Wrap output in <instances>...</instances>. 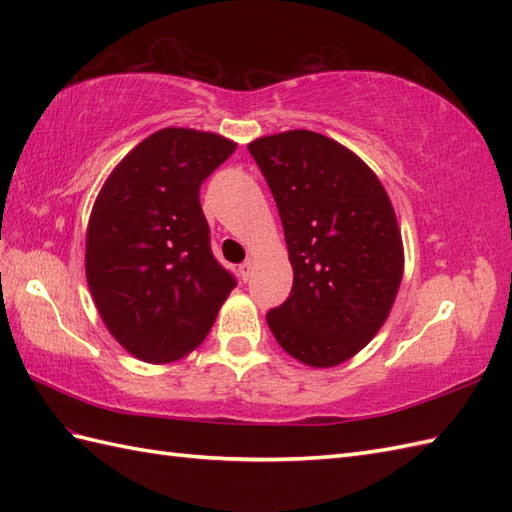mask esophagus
Instances as JSON below:
<instances>
[{
    "instance_id": "esophagus-1",
    "label": "esophagus",
    "mask_w": 512,
    "mask_h": 512,
    "mask_svg": "<svg viewBox=\"0 0 512 512\" xmlns=\"http://www.w3.org/2000/svg\"><path fill=\"white\" fill-rule=\"evenodd\" d=\"M250 273H253V259H246V262L239 266V277H242L244 281H248Z\"/></svg>"
}]
</instances>
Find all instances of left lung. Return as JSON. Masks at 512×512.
<instances>
[{"label":"left lung","instance_id":"8db88e82","mask_svg":"<svg viewBox=\"0 0 512 512\" xmlns=\"http://www.w3.org/2000/svg\"><path fill=\"white\" fill-rule=\"evenodd\" d=\"M248 151L273 191L295 275L268 328L303 365L350 361L383 328L405 273L389 195L352 149L308 129L262 136Z\"/></svg>","mask_w":512,"mask_h":512}]
</instances>
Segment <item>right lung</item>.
<instances>
[{"label":"right lung","mask_w":512,"mask_h":512,"mask_svg":"<svg viewBox=\"0 0 512 512\" xmlns=\"http://www.w3.org/2000/svg\"><path fill=\"white\" fill-rule=\"evenodd\" d=\"M237 149L213 132L165 127L107 176L85 237V277L105 328L145 363L198 347L235 288L215 262L200 184Z\"/></svg>","instance_id":"add662e5"}]
</instances>
